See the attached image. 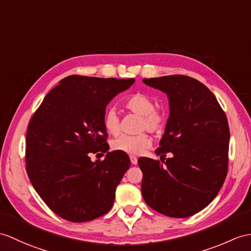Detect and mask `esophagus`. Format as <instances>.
I'll list each match as a JSON object with an SVG mask.
<instances>
[{
	"label": "esophagus",
	"mask_w": 251,
	"mask_h": 251,
	"mask_svg": "<svg viewBox=\"0 0 251 251\" xmlns=\"http://www.w3.org/2000/svg\"><path fill=\"white\" fill-rule=\"evenodd\" d=\"M130 162L132 165H137L138 164V159L136 156H130Z\"/></svg>",
	"instance_id": "1"
}]
</instances>
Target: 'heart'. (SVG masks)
<instances>
[{
  "label": "heart",
  "instance_id": "b5f03b06",
  "mask_svg": "<svg viewBox=\"0 0 251 251\" xmlns=\"http://www.w3.org/2000/svg\"><path fill=\"white\" fill-rule=\"evenodd\" d=\"M125 106L130 111L142 115L141 128L151 132H159L166 124V115L155 110V102L150 96L136 93L125 100ZM103 126L106 130L116 136L121 130V122L118 111L109 109L103 116ZM151 139L145 133L140 135H122L112 142V149L129 155H140L151 147Z\"/></svg>",
  "mask_w": 251,
  "mask_h": 251
}]
</instances>
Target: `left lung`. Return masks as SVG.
<instances>
[{
	"label": "left lung",
	"mask_w": 251,
	"mask_h": 251,
	"mask_svg": "<svg viewBox=\"0 0 251 251\" xmlns=\"http://www.w3.org/2000/svg\"><path fill=\"white\" fill-rule=\"evenodd\" d=\"M169 100L165 132L155 151L164 161L141 157V191L155 211L174 218L205 208L223 187L228 170L230 131L216 97L194 78L182 75L143 79Z\"/></svg>",
	"instance_id": "left-lung-1"
}]
</instances>
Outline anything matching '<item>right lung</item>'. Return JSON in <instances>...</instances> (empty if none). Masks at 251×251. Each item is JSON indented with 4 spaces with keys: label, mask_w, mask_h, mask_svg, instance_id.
<instances>
[{
    "label": "right lung",
    "mask_w": 251,
    "mask_h": 251,
    "mask_svg": "<svg viewBox=\"0 0 251 251\" xmlns=\"http://www.w3.org/2000/svg\"><path fill=\"white\" fill-rule=\"evenodd\" d=\"M135 79L69 75L52 89L28 123L26 172L43 201L60 217L84 223L111 209L115 189L130 166L128 155L108 152L107 104ZM107 152L92 162L90 152Z\"/></svg>",
    "instance_id": "add662e5"
}]
</instances>
